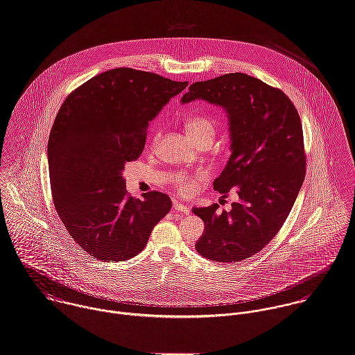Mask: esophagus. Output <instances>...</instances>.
I'll return each mask as SVG.
<instances>
[{
  "instance_id": "esophagus-1",
  "label": "esophagus",
  "mask_w": 355,
  "mask_h": 355,
  "mask_svg": "<svg viewBox=\"0 0 355 355\" xmlns=\"http://www.w3.org/2000/svg\"><path fill=\"white\" fill-rule=\"evenodd\" d=\"M173 209H175L176 211L182 213V214H189V213H190V210H189V207H187L186 205H183V203H180V202H176V200H173Z\"/></svg>"
}]
</instances>
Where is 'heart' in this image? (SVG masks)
Returning a JSON list of instances; mask_svg holds the SVG:
<instances>
[{"label":"heart","mask_w":355,"mask_h":355,"mask_svg":"<svg viewBox=\"0 0 355 355\" xmlns=\"http://www.w3.org/2000/svg\"><path fill=\"white\" fill-rule=\"evenodd\" d=\"M186 130L189 131V134L193 137L196 141H199L200 138H214L216 134V123L213 119L199 115V116H191L187 119L186 122ZM160 130H156L153 137H152V144H157L160 139ZM205 180V173L203 172H196L193 175L189 173H178L173 180V189L176 190V193L182 196H187L193 193V190L199 186V183Z\"/></svg>","instance_id":"1"}]
</instances>
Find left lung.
Returning a JSON list of instances; mask_svg holds the SVG:
<instances>
[{"mask_svg":"<svg viewBox=\"0 0 355 355\" xmlns=\"http://www.w3.org/2000/svg\"><path fill=\"white\" fill-rule=\"evenodd\" d=\"M202 98L223 105L229 116L232 155L214 190H236L230 211L218 205L193 209L205 223L196 251L210 260L234 263L261 251L291 213L306 172L300 115L279 88L244 73L198 81L182 103Z\"/></svg>","mask_w":355,"mask_h":355,"instance_id":"left-lung-1","label":"left lung"}]
</instances>
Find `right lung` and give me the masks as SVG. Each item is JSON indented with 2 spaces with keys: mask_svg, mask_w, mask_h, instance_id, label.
Segmentation results:
<instances>
[{
  "mask_svg": "<svg viewBox=\"0 0 355 355\" xmlns=\"http://www.w3.org/2000/svg\"><path fill=\"white\" fill-rule=\"evenodd\" d=\"M187 85L116 67L64 98L47 146L51 193L67 233L91 257L107 261L135 257L171 210L166 193L131 196L122 171L141 156L149 122Z\"/></svg>",
  "mask_w": 355,
  "mask_h": 355,
  "instance_id": "1",
  "label": "right lung"
}]
</instances>
